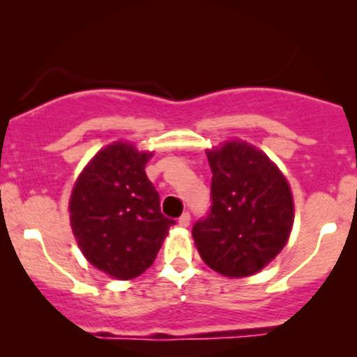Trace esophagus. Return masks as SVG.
Segmentation results:
<instances>
[{
	"label": "esophagus",
	"instance_id": "34e87169",
	"mask_svg": "<svg viewBox=\"0 0 357 357\" xmlns=\"http://www.w3.org/2000/svg\"><path fill=\"white\" fill-rule=\"evenodd\" d=\"M190 222H191V217H190V213H183L181 217H179V220H178L179 227H183V229H186V227L190 225Z\"/></svg>",
	"mask_w": 357,
	"mask_h": 357
}]
</instances>
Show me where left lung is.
I'll list each match as a JSON object with an SVG mask.
<instances>
[{
  "label": "left lung",
  "mask_w": 357,
  "mask_h": 357,
  "mask_svg": "<svg viewBox=\"0 0 357 357\" xmlns=\"http://www.w3.org/2000/svg\"><path fill=\"white\" fill-rule=\"evenodd\" d=\"M211 210L193 238L208 268L227 278L259 273L287 245L295 220L288 179L261 149L230 139L206 149Z\"/></svg>",
  "instance_id": "8db88e82"
}]
</instances>
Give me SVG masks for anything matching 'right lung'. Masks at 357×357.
Returning <instances> with one entry per match:
<instances>
[{
	"instance_id": "right-lung-1",
	"label": "right lung",
	"mask_w": 357,
	"mask_h": 357,
	"mask_svg": "<svg viewBox=\"0 0 357 357\" xmlns=\"http://www.w3.org/2000/svg\"><path fill=\"white\" fill-rule=\"evenodd\" d=\"M152 155L115 140L93 155L70 191L69 222L81 252L115 280H134L151 268L174 223L160 213L146 174Z\"/></svg>"
}]
</instances>
